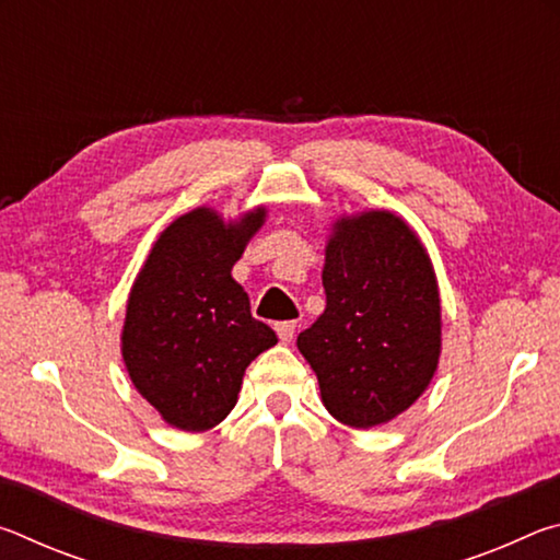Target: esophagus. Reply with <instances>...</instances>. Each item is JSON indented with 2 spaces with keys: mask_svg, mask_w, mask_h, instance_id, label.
I'll return each instance as SVG.
<instances>
[{
  "mask_svg": "<svg viewBox=\"0 0 560 560\" xmlns=\"http://www.w3.org/2000/svg\"><path fill=\"white\" fill-rule=\"evenodd\" d=\"M273 328H277V336L281 343H291L293 334H296V320H281V324H277Z\"/></svg>",
  "mask_w": 560,
  "mask_h": 560,
  "instance_id": "obj_1",
  "label": "esophagus"
}]
</instances>
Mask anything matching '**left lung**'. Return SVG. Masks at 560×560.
<instances>
[{
  "instance_id": "8db88e82",
  "label": "left lung",
  "mask_w": 560,
  "mask_h": 560,
  "mask_svg": "<svg viewBox=\"0 0 560 560\" xmlns=\"http://www.w3.org/2000/svg\"><path fill=\"white\" fill-rule=\"evenodd\" d=\"M320 277L326 311L296 340L320 400L348 428L390 422L438 373L442 306L430 254L395 212L340 214Z\"/></svg>"
}]
</instances>
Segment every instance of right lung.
Returning <instances> with one entry per match:
<instances>
[{"instance_id":"right-lung-1","label":"right lung","mask_w":560,"mask_h":560,"mask_svg":"<svg viewBox=\"0 0 560 560\" xmlns=\"http://www.w3.org/2000/svg\"><path fill=\"white\" fill-rule=\"evenodd\" d=\"M267 222L259 205L234 220L195 207L170 222L132 281L120 353L136 390L183 432L220 424L236 405L246 365L277 334L252 316L232 277Z\"/></svg>"}]
</instances>
